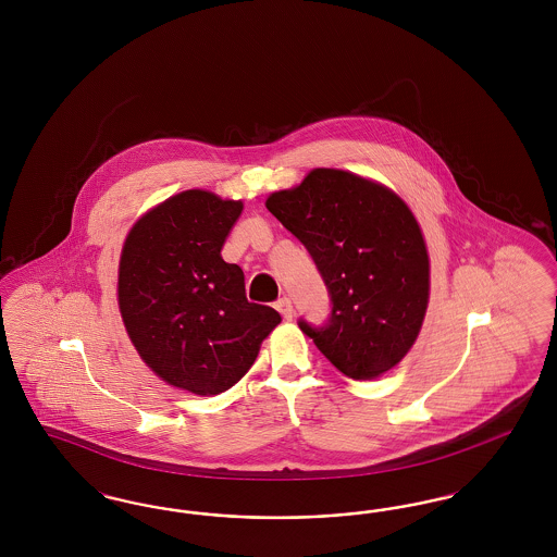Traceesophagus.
I'll return each instance as SVG.
<instances>
[{"label":"esophagus","mask_w":557,"mask_h":557,"mask_svg":"<svg viewBox=\"0 0 557 557\" xmlns=\"http://www.w3.org/2000/svg\"><path fill=\"white\" fill-rule=\"evenodd\" d=\"M275 309L280 311V315H282V318L288 319V321L294 318V309H292L290 298H280V300L275 302Z\"/></svg>","instance_id":"1"}]
</instances>
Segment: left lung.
I'll use <instances>...</instances> for the list:
<instances>
[{
  "label": "left lung",
  "mask_w": 557,
  "mask_h": 557,
  "mask_svg": "<svg viewBox=\"0 0 557 557\" xmlns=\"http://www.w3.org/2000/svg\"><path fill=\"white\" fill-rule=\"evenodd\" d=\"M269 212L311 252L332 294V319L300 321L325 359L373 380L416 345L430 300V257L416 214L395 189L343 169H313L269 194Z\"/></svg>",
  "instance_id": "obj_1"
}]
</instances>
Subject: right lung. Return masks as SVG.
<instances>
[{"label":"right lung","instance_id":"obj_1","mask_svg":"<svg viewBox=\"0 0 557 557\" xmlns=\"http://www.w3.org/2000/svg\"><path fill=\"white\" fill-rule=\"evenodd\" d=\"M242 211L209 189L180 191L133 223L119 259L116 300L137 355L198 397L238 384L282 321L248 302L242 269L221 257Z\"/></svg>","mask_w":557,"mask_h":557}]
</instances>
